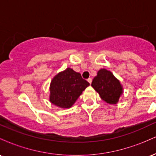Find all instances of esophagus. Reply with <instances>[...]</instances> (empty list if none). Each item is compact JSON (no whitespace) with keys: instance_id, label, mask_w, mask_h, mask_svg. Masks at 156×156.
I'll return each instance as SVG.
<instances>
[{"instance_id":"1","label":"esophagus","mask_w":156,"mask_h":156,"mask_svg":"<svg viewBox=\"0 0 156 156\" xmlns=\"http://www.w3.org/2000/svg\"><path fill=\"white\" fill-rule=\"evenodd\" d=\"M92 78H88V79H87V81H88V82H89V83H90V84H91V83H92Z\"/></svg>"}]
</instances>
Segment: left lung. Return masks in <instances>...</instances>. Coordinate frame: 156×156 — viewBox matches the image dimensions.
Listing matches in <instances>:
<instances>
[{"instance_id": "8db88e82", "label": "left lung", "mask_w": 156, "mask_h": 156, "mask_svg": "<svg viewBox=\"0 0 156 156\" xmlns=\"http://www.w3.org/2000/svg\"><path fill=\"white\" fill-rule=\"evenodd\" d=\"M92 87L102 100L111 105L117 103L123 93V87L119 80L106 69H101L92 82Z\"/></svg>"}]
</instances>
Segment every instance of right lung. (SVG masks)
Returning <instances> with one entry per match:
<instances>
[{
	"mask_svg": "<svg viewBox=\"0 0 156 156\" xmlns=\"http://www.w3.org/2000/svg\"><path fill=\"white\" fill-rule=\"evenodd\" d=\"M89 86V83L82 78L80 73L68 67L52 79L49 101L59 108H69Z\"/></svg>",
	"mask_w": 156,
	"mask_h": 156,
	"instance_id": "obj_1",
	"label": "right lung"
}]
</instances>
